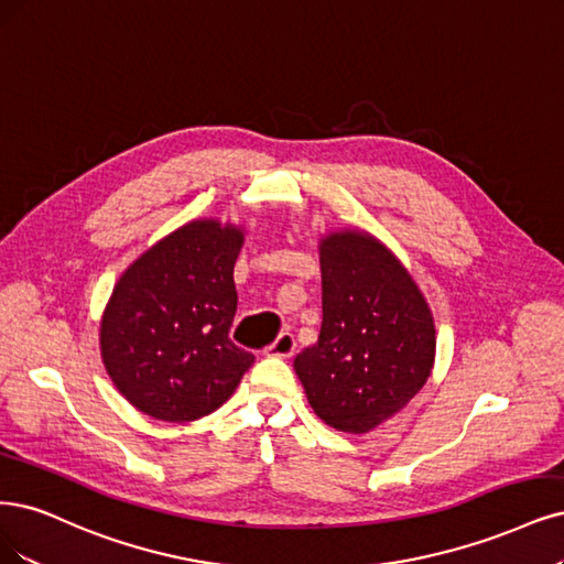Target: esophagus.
<instances>
[{"instance_id":"34e87169","label":"esophagus","mask_w":564,"mask_h":564,"mask_svg":"<svg viewBox=\"0 0 564 564\" xmlns=\"http://www.w3.org/2000/svg\"><path fill=\"white\" fill-rule=\"evenodd\" d=\"M294 352H296V340H294V334H289V332H282L275 338V343L265 349V355L280 357V359H289Z\"/></svg>"}]
</instances>
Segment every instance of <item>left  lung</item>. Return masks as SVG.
<instances>
[{
	"label": "left lung",
	"instance_id": "1",
	"mask_svg": "<svg viewBox=\"0 0 564 564\" xmlns=\"http://www.w3.org/2000/svg\"><path fill=\"white\" fill-rule=\"evenodd\" d=\"M322 328L294 371L319 420L368 434L430 380L436 326L405 265L359 228L319 238Z\"/></svg>",
	"mask_w": 564,
	"mask_h": 564
}]
</instances>
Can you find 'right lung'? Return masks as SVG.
<instances>
[{"mask_svg": "<svg viewBox=\"0 0 564 564\" xmlns=\"http://www.w3.org/2000/svg\"><path fill=\"white\" fill-rule=\"evenodd\" d=\"M242 245L245 228L193 219L151 245L113 284L100 355L116 390L140 413L200 420L230 399L254 364L228 338Z\"/></svg>", "mask_w": 564, "mask_h": 564, "instance_id": "right-lung-1", "label": "right lung"}]
</instances>
